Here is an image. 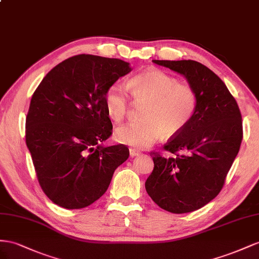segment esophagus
Here are the masks:
<instances>
[{"label":"esophagus","instance_id":"1","mask_svg":"<svg viewBox=\"0 0 259 259\" xmlns=\"http://www.w3.org/2000/svg\"><path fill=\"white\" fill-rule=\"evenodd\" d=\"M129 153H130V156H131V157L139 156V155L141 154V153H140L139 151H137L136 149H130V150H129Z\"/></svg>","mask_w":259,"mask_h":259}]
</instances>
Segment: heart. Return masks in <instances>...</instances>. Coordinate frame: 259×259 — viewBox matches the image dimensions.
<instances>
[{
  "instance_id": "1",
  "label": "heart",
  "mask_w": 259,
  "mask_h": 259,
  "mask_svg": "<svg viewBox=\"0 0 259 259\" xmlns=\"http://www.w3.org/2000/svg\"><path fill=\"white\" fill-rule=\"evenodd\" d=\"M128 89L137 103H146L142 110V120L120 125L115 131L118 142L137 149L151 146L164 134L166 137L178 135L193 118L197 97L188 84L169 73L152 69L132 77ZM108 116L120 122L127 116L130 102L124 84L114 82L104 95Z\"/></svg>"
}]
</instances>
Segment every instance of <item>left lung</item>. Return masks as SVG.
Segmentation results:
<instances>
[{
    "mask_svg": "<svg viewBox=\"0 0 259 259\" xmlns=\"http://www.w3.org/2000/svg\"><path fill=\"white\" fill-rule=\"evenodd\" d=\"M153 63L180 73L197 97L189 124L164 145L171 156L152 152L154 169L145 182L147 194L174 213L199 209L215 198L239 153L242 116L235 99L215 72L195 61Z\"/></svg>",
    "mask_w": 259,
    "mask_h": 259,
    "instance_id": "left-lung-1",
    "label": "left lung"
}]
</instances>
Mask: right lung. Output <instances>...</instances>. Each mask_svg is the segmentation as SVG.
<instances>
[{
	"instance_id": "add662e5",
	"label": "right lung",
	"mask_w": 259,
	"mask_h": 259,
	"mask_svg": "<svg viewBox=\"0 0 259 259\" xmlns=\"http://www.w3.org/2000/svg\"><path fill=\"white\" fill-rule=\"evenodd\" d=\"M131 71L118 58L80 54L48 72L34 91L26 118V144L46 195L66 209L91 205L105 193L128 147L103 146L113 124L107 88Z\"/></svg>"
}]
</instances>
